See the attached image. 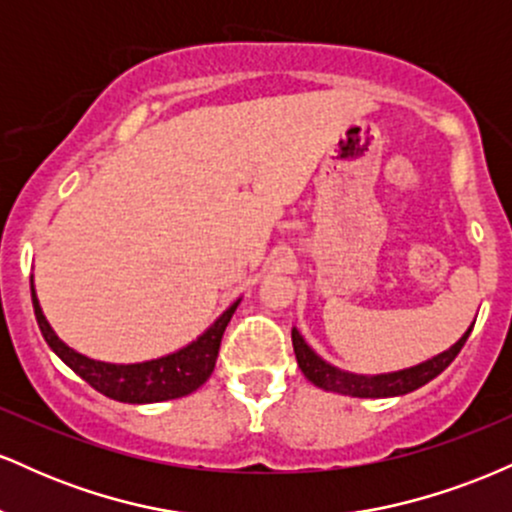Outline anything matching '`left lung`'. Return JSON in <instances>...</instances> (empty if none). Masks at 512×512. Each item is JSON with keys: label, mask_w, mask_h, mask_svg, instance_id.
Instances as JSON below:
<instances>
[{"label": "left lung", "mask_w": 512, "mask_h": 512, "mask_svg": "<svg viewBox=\"0 0 512 512\" xmlns=\"http://www.w3.org/2000/svg\"><path fill=\"white\" fill-rule=\"evenodd\" d=\"M469 332H472V327L464 332L460 342L450 346V349L443 351V354L433 356L431 361L419 363V366L407 368V370H397V373H385V375L346 373V370H339L330 366L327 361H322V358L317 356L308 344H305V339L298 334V330L291 332V339H293V351H296V361L298 366H301L303 375L313 385L322 387V390L339 392V395H351V397H397V395H407V392L419 390L421 385L431 383L436 375L443 373V370L455 361V356L460 354L464 342H467Z\"/></svg>", "instance_id": "left-lung-1"}]
</instances>
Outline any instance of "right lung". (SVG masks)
Masks as SVG:
<instances>
[{"label": "right lung", "instance_id": "add662e5", "mask_svg": "<svg viewBox=\"0 0 512 512\" xmlns=\"http://www.w3.org/2000/svg\"><path fill=\"white\" fill-rule=\"evenodd\" d=\"M31 298L35 320H38L40 332H43L45 342L57 356L74 370L79 378H84L93 390L101 395L117 399V402L127 404H151V402H166V399H178L195 392L209 380L214 373L216 356L221 349V337L226 332V325L231 322L236 313L238 301L223 313L214 325L209 327L197 342L187 344L185 349L175 351V354L154 358V361L144 363H129V366H117V363L93 361L79 351L69 349L67 344L52 332L50 322L45 320L43 310H40L35 289L31 284Z\"/></svg>", "mask_w": 512, "mask_h": 512}]
</instances>
